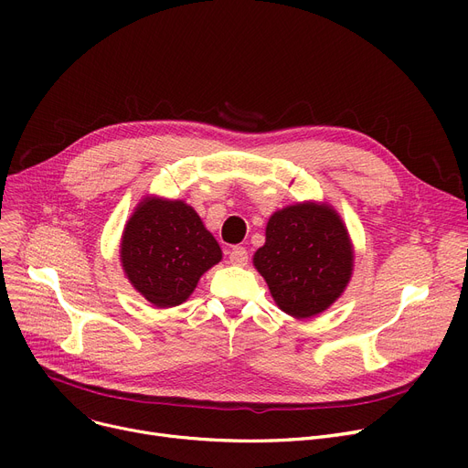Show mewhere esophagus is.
Masks as SVG:
<instances>
[{
    "label": "esophagus",
    "mask_w": 468,
    "mask_h": 468,
    "mask_svg": "<svg viewBox=\"0 0 468 468\" xmlns=\"http://www.w3.org/2000/svg\"><path fill=\"white\" fill-rule=\"evenodd\" d=\"M229 263H231V265H239V267L247 265V263H249V252L244 250L242 247H233V249L229 250Z\"/></svg>",
    "instance_id": "obj_1"
}]
</instances>
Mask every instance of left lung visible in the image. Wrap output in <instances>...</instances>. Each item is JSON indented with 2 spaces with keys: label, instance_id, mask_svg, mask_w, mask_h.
<instances>
[{
  "label": "left lung",
  "instance_id": "left-lung-1",
  "mask_svg": "<svg viewBox=\"0 0 468 468\" xmlns=\"http://www.w3.org/2000/svg\"><path fill=\"white\" fill-rule=\"evenodd\" d=\"M254 267L286 314L311 318L346 292L355 249L346 221L328 203L303 201L271 214Z\"/></svg>",
  "mask_w": 468,
  "mask_h": 468
}]
</instances>
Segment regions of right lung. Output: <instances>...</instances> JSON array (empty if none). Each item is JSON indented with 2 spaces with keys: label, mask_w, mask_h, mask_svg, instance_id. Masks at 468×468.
Here are the masks:
<instances>
[{
  "label": "right lung",
  "mask_w": 468,
  "mask_h": 468,
  "mask_svg": "<svg viewBox=\"0 0 468 468\" xmlns=\"http://www.w3.org/2000/svg\"><path fill=\"white\" fill-rule=\"evenodd\" d=\"M125 277L154 307L184 303L221 261V249L186 201L147 195L127 219L119 242Z\"/></svg>",
  "instance_id": "1"
}]
</instances>
